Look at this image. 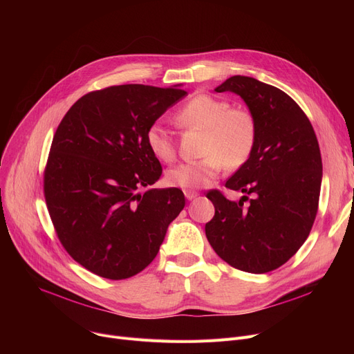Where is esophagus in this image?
Listing matches in <instances>:
<instances>
[{
	"label": "esophagus",
	"mask_w": 354,
	"mask_h": 354,
	"mask_svg": "<svg viewBox=\"0 0 354 354\" xmlns=\"http://www.w3.org/2000/svg\"><path fill=\"white\" fill-rule=\"evenodd\" d=\"M183 194H185V198H187L188 201H192V199H195L199 194L198 192H195V191H183Z\"/></svg>",
	"instance_id": "1"
}]
</instances>
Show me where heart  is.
<instances>
[{
  "mask_svg": "<svg viewBox=\"0 0 354 354\" xmlns=\"http://www.w3.org/2000/svg\"><path fill=\"white\" fill-rule=\"evenodd\" d=\"M183 127L203 130L199 160L182 162L166 172L167 185L185 191L207 187L218 175L244 166L257 146L258 124L251 111L231 107L227 100L199 93L174 116ZM146 145L158 160L169 163L176 158V145L167 129L155 122L146 130Z\"/></svg>",
  "mask_w": 354,
  "mask_h": 354,
  "instance_id": "obj_1",
  "label": "heart"
}]
</instances>
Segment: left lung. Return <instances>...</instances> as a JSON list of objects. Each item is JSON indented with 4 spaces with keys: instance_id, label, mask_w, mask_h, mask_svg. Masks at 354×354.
Segmentation results:
<instances>
[{
    "instance_id": "1",
    "label": "left lung",
    "mask_w": 354,
    "mask_h": 354,
    "mask_svg": "<svg viewBox=\"0 0 354 354\" xmlns=\"http://www.w3.org/2000/svg\"><path fill=\"white\" fill-rule=\"evenodd\" d=\"M245 102L258 124L250 160L225 187L245 194L238 202L219 191L207 194L215 207L205 234L231 267L263 274L300 250L319 209L323 163L317 138L301 107L280 88L232 76L215 88Z\"/></svg>"
}]
</instances>
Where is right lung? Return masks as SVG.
<instances>
[{
  "label": "right lung",
  "instance_id": "right-lung-1",
  "mask_svg": "<svg viewBox=\"0 0 354 354\" xmlns=\"http://www.w3.org/2000/svg\"><path fill=\"white\" fill-rule=\"evenodd\" d=\"M188 93L178 86H111L74 103L55 130L44 196L70 257L109 280L133 277L159 252L185 207L178 188L147 189L162 175L146 130Z\"/></svg>",
  "mask_w": 354,
  "mask_h": 354
}]
</instances>
